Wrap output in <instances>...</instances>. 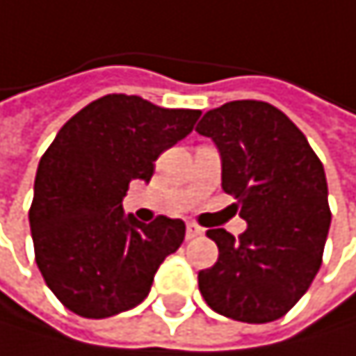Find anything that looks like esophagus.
<instances>
[{"label": "esophagus", "instance_id": "esophagus-1", "mask_svg": "<svg viewBox=\"0 0 356 356\" xmlns=\"http://www.w3.org/2000/svg\"><path fill=\"white\" fill-rule=\"evenodd\" d=\"M202 228L200 226H196V224H192V222H188V226H186V239H196V237H200L202 235Z\"/></svg>", "mask_w": 356, "mask_h": 356}]
</instances>
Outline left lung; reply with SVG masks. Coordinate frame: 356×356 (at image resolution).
Instances as JSON below:
<instances>
[{"label": "left lung", "mask_w": 356, "mask_h": 356, "mask_svg": "<svg viewBox=\"0 0 356 356\" xmlns=\"http://www.w3.org/2000/svg\"><path fill=\"white\" fill-rule=\"evenodd\" d=\"M196 132L218 147L222 190L248 224L239 239L207 230L220 256L198 273L200 295L226 318L277 321L323 263L331 226L325 168L303 132L267 102H226L204 113Z\"/></svg>", "instance_id": "left-lung-1"}]
</instances>
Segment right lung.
I'll use <instances>...</instances> for the list:
<instances>
[{
	"label": "right lung",
	"mask_w": 356,
	"mask_h": 356,
	"mask_svg": "<svg viewBox=\"0 0 356 356\" xmlns=\"http://www.w3.org/2000/svg\"><path fill=\"white\" fill-rule=\"evenodd\" d=\"M198 115L111 93L79 111L40 158L29 209L35 263L70 312L108 318L136 307L184 243V220L143 224L121 200L130 181L149 184L154 162L192 132Z\"/></svg>",
	"instance_id": "add662e5"
}]
</instances>
